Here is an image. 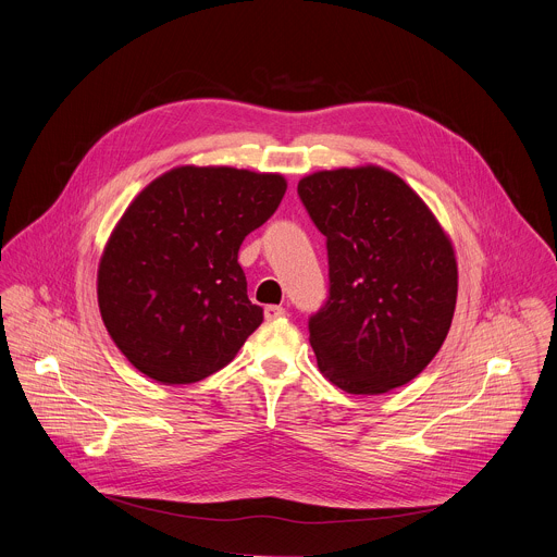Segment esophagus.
<instances>
[{"label":"esophagus","mask_w":557,"mask_h":557,"mask_svg":"<svg viewBox=\"0 0 557 557\" xmlns=\"http://www.w3.org/2000/svg\"><path fill=\"white\" fill-rule=\"evenodd\" d=\"M284 314H286V310H284L282 306H273V304H271V306H267V308H264V317H267L269 322L280 320V317H284Z\"/></svg>","instance_id":"1"}]
</instances>
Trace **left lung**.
<instances>
[{
    "instance_id": "1",
    "label": "left lung",
    "mask_w": 557,
    "mask_h": 557,
    "mask_svg": "<svg viewBox=\"0 0 557 557\" xmlns=\"http://www.w3.org/2000/svg\"><path fill=\"white\" fill-rule=\"evenodd\" d=\"M297 194L329 249V299L308 320L317 366L350 394L406 385L451 326L449 237L417 191L374 165L310 174Z\"/></svg>"
}]
</instances>
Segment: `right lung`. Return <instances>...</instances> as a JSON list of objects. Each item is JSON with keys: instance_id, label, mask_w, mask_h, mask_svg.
<instances>
[{"instance_id": "add662e5", "label": "right lung", "mask_w": 557, "mask_h": 557, "mask_svg": "<svg viewBox=\"0 0 557 557\" xmlns=\"http://www.w3.org/2000/svg\"><path fill=\"white\" fill-rule=\"evenodd\" d=\"M286 181L233 168H176L127 207L99 264L103 324L127 361L165 385L224 368L262 324L237 264Z\"/></svg>"}]
</instances>
